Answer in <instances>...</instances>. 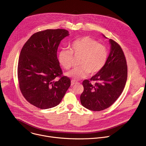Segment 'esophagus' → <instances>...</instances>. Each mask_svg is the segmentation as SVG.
<instances>
[{"mask_svg":"<svg viewBox=\"0 0 146 146\" xmlns=\"http://www.w3.org/2000/svg\"><path fill=\"white\" fill-rule=\"evenodd\" d=\"M77 83L78 82L77 81H76L74 80H72L71 81V86H73V85H74L76 84H77Z\"/></svg>","mask_w":146,"mask_h":146,"instance_id":"esophagus-1","label":"esophagus"}]
</instances>
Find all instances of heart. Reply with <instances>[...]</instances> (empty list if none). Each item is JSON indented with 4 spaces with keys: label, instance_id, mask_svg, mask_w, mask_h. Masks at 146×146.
<instances>
[{
    "label": "heart",
    "instance_id": "1",
    "mask_svg": "<svg viewBox=\"0 0 146 146\" xmlns=\"http://www.w3.org/2000/svg\"><path fill=\"white\" fill-rule=\"evenodd\" d=\"M74 55L80 57L78 65L66 75L78 80L86 78L90 73L94 75L105 66L109 56L108 48L89 36L76 39L71 43L70 50L63 49L59 51L58 59L63 68L68 70L73 65Z\"/></svg>",
    "mask_w": 146,
    "mask_h": 146
}]
</instances>
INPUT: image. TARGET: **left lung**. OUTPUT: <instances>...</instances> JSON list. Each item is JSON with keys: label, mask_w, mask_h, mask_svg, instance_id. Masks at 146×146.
Wrapping results in <instances>:
<instances>
[{"label": "left lung", "mask_w": 146, "mask_h": 146, "mask_svg": "<svg viewBox=\"0 0 146 146\" xmlns=\"http://www.w3.org/2000/svg\"><path fill=\"white\" fill-rule=\"evenodd\" d=\"M110 43L111 50L105 66L90 80L82 81L81 103L92 111H102L111 106L122 94L127 80L124 53L116 41L110 39ZM92 81H95V84H92Z\"/></svg>", "instance_id": "obj_1"}]
</instances>
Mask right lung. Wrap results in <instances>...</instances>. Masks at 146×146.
I'll return each instance as SVG.
<instances>
[{
  "label": "right lung",
  "mask_w": 146,
  "mask_h": 146,
  "mask_svg": "<svg viewBox=\"0 0 146 146\" xmlns=\"http://www.w3.org/2000/svg\"><path fill=\"white\" fill-rule=\"evenodd\" d=\"M68 35L69 31L63 29L37 32L21 51L19 87L25 99L39 109L59 105L70 86V79L62 74L56 54L60 41Z\"/></svg>",
  "instance_id": "obj_1"
}]
</instances>
